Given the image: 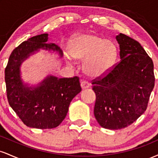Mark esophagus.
<instances>
[{
	"label": "esophagus",
	"mask_w": 158,
	"mask_h": 158,
	"mask_svg": "<svg viewBox=\"0 0 158 158\" xmlns=\"http://www.w3.org/2000/svg\"><path fill=\"white\" fill-rule=\"evenodd\" d=\"M81 87L82 89H86V88H90V84L86 81H81Z\"/></svg>",
	"instance_id": "obj_1"
}]
</instances>
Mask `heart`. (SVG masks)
Returning <instances> with one entry per match:
<instances>
[{
    "label": "heart",
    "mask_w": 158,
    "mask_h": 158,
    "mask_svg": "<svg viewBox=\"0 0 158 158\" xmlns=\"http://www.w3.org/2000/svg\"><path fill=\"white\" fill-rule=\"evenodd\" d=\"M69 53L77 60H85V71L88 76L100 77L113 67L117 58V48L111 40L96 34L82 33L70 39Z\"/></svg>",
    "instance_id": "obj_1"
}]
</instances>
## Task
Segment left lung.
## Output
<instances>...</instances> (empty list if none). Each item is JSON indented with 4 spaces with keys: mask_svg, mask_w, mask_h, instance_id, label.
Returning a JSON list of instances; mask_svg holds the SVG:
<instances>
[{
    "mask_svg": "<svg viewBox=\"0 0 158 158\" xmlns=\"http://www.w3.org/2000/svg\"><path fill=\"white\" fill-rule=\"evenodd\" d=\"M116 39L120 61L108 75L92 82L95 118L110 130L130 126L144 113L155 79L153 61L138 41L123 33Z\"/></svg>",
    "mask_w": 158,
    "mask_h": 158,
    "instance_id": "1",
    "label": "left lung"
}]
</instances>
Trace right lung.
<instances>
[{"label":"right lung","mask_w":158,"mask_h":158,"mask_svg":"<svg viewBox=\"0 0 158 158\" xmlns=\"http://www.w3.org/2000/svg\"><path fill=\"white\" fill-rule=\"evenodd\" d=\"M48 34L30 38L14 49L5 69L8 102L19 118L30 128L47 129L59 126L68 114L70 102L81 88L79 77L61 78L48 76L36 85L23 82L21 65L40 50L63 53L59 47L48 44Z\"/></svg>","instance_id":"add662e5"}]
</instances>
